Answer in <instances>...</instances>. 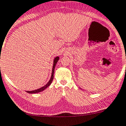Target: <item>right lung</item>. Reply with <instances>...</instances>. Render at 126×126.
Masks as SVG:
<instances>
[{"label": "right lung", "instance_id": "right-lung-1", "mask_svg": "<svg viewBox=\"0 0 126 126\" xmlns=\"http://www.w3.org/2000/svg\"><path fill=\"white\" fill-rule=\"evenodd\" d=\"M59 60H60V57H55V58L54 59L53 65H52V74H51L50 79L49 80V81L48 82V83H47L46 85H44V86L41 87V88H39V89L34 90V91H26L27 93H29V94H37V93L40 92H42V91H44V90L46 89V88H47V87H48L49 85H51V83H52V80H53V79H54V69H55V65H56V64H57V62Z\"/></svg>", "mask_w": 126, "mask_h": 126}]
</instances>
